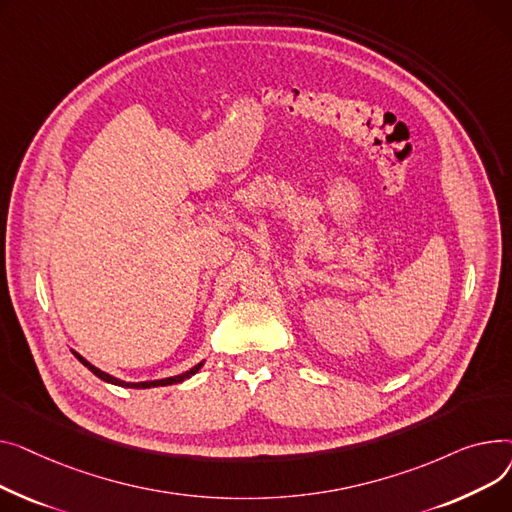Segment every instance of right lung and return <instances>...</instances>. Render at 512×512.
<instances>
[{
  "label": "right lung",
  "mask_w": 512,
  "mask_h": 512,
  "mask_svg": "<svg viewBox=\"0 0 512 512\" xmlns=\"http://www.w3.org/2000/svg\"><path fill=\"white\" fill-rule=\"evenodd\" d=\"M76 357H78V362L82 364V366H86L90 372H93L95 376H99L101 380H105V382H109V384H115V386H126V388H150V386H169V384H177V382H184L186 378H190V376H194L202 366H204V362H200V364H196L194 368H190L188 372H184V374H177V376H169V378H163V380H146V382H126V380H119V378H115V376H111V374H107V372H103V370H99V368H95L93 364L90 362H86V359L80 355V353H76V351H72Z\"/></svg>",
  "instance_id": "1"
}]
</instances>
